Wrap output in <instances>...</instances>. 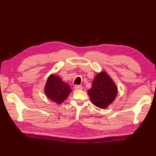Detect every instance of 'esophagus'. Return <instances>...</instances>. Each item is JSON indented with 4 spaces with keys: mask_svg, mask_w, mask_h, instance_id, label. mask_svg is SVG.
Listing matches in <instances>:
<instances>
[{
    "mask_svg": "<svg viewBox=\"0 0 156 156\" xmlns=\"http://www.w3.org/2000/svg\"><path fill=\"white\" fill-rule=\"evenodd\" d=\"M74 88L75 89V90H82V86H79V85H76V86H74Z\"/></svg>",
    "mask_w": 156,
    "mask_h": 156,
    "instance_id": "esophagus-1",
    "label": "esophagus"
}]
</instances>
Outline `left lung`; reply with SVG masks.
I'll use <instances>...</instances> for the list:
<instances>
[{
  "label": "left lung",
  "instance_id": "left-lung-1",
  "mask_svg": "<svg viewBox=\"0 0 156 156\" xmlns=\"http://www.w3.org/2000/svg\"><path fill=\"white\" fill-rule=\"evenodd\" d=\"M118 88L106 71L98 73L88 90L91 102L100 108H106L115 100Z\"/></svg>",
  "mask_w": 156,
  "mask_h": 156
}]
</instances>
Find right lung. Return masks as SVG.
<instances>
[{"label":"right lung","instance_id":"add662e5","mask_svg":"<svg viewBox=\"0 0 156 156\" xmlns=\"http://www.w3.org/2000/svg\"><path fill=\"white\" fill-rule=\"evenodd\" d=\"M44 92L49 99L59 105L67 98L72 90L69 85L63 82L59 76L51 74L46 82Z\"/></svg>","mask_w":156,"mask_h":156}]
</instances>
